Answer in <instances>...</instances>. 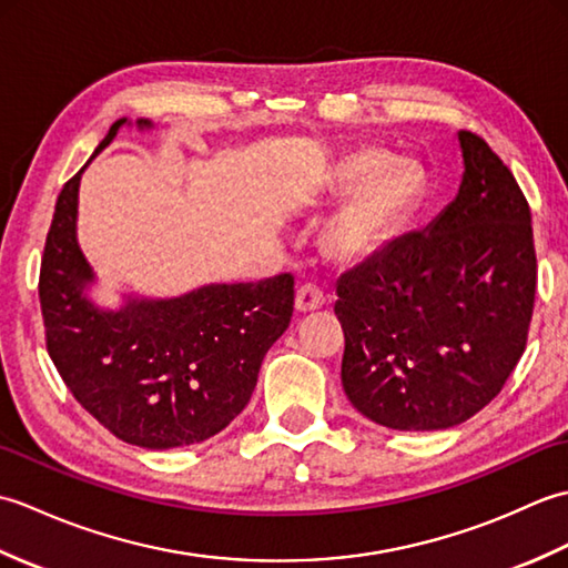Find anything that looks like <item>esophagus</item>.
<instances>
[{
  "instance_id": "34e87169",
  "label": "esophagus",
  "mask_w": 568,
  "mask_h": 568,
  "mask_svg": "<svg viewBox=\"0 0 568 568\" xmlns=\"http://www.w3.org/2000/svg\"><path fill=\"white\" fill-rule=\"evenodd\" d=\"M324 303H327V295H324V291L320 285H300V291L295 295V310L297 312H312V310H320L324 307Z\"/></svg>"
}]
</instances>
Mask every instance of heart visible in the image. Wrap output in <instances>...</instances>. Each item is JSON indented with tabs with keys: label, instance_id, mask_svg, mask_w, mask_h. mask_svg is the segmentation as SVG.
I'll return each mask as SVG.
<instances>
[{
	"label": "heart",
	"instance_id": "b5f03b06",
	"mask_svg": "<svg viewBox=\"0 0 568 568\" xmlns=\"http://www.w3.org/2000/svg\"><path fill=\"white\" fill-rule=\"evenodd\" d=\"M383 163L381 153L356 151L329 171V190L359 185L324 226L322 244L334 261L358 263L373 256L422 200L425 178L419 168L395 163L376 174Z\"/></svg>",
	"mask_w": 568,
	"mask_h": 568
}]
</instances>
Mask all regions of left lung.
Returning <instances> with one entry per match:
<instances>
[{
  "instance_id": "obj_1",
  "label": "left lung",
  "mask_w": 568,
  "mask_h": 568,
  "mask_svg": "<svg viewBox=\"0 0 568 568\" xmlns=\"http://www.w3.org/2000/svg\"><path fill=\"white\" fill-rule=\"evenodd\" d=\"M462 185L336 283L342 385L361 415L400 432L462 425L520 361L535 307L532 214L488 143L458 131Z\"/></svg>"
}]
</instances>
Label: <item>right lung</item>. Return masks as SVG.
<instances>
[{"label": "right lung", "mask_w": 568, "mask_h": 568, "mask_svg": "<svg viewBox=\"0 0 568 568\" xmlns=\"http://www.w3.org/2000/svg\"><path fill=\"white\" fill-rule=\"evenodd\" d=\"M124 124H112L94 155ZM82 171L60 190L41 258L48 354L75 400L122 442L173 449L210 439L248 405L263 356L291 324L293 275L94 305V273L78 246Z\"/></svg>", "instance_id": "1"}]
</instances>
